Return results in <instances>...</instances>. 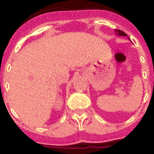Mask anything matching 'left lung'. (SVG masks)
I'll return each instance as SVG.
<instances>
[{
  "label": "left lung",
  "instance_id": "8db88e82",
  "mask_svg": "<svg viewBox=\"0 0 154 154\" xmlns=\"http://www.w3.org/2000/svg\"><path fill=\"white\" fill-rule=\"evenodd\" d=\"M115 32H116V34L117 35V36H123V37H127V35L123 31H122V30H119V29H115ZM130 40V39H129Z\"/></svg>",
  "mask_w": 154,
  "mask_h": 154
}]
</instances>
